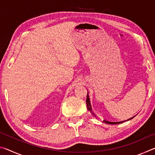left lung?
Segmentation results:
<instances>
[{
  "mask_svg": "<svg viewBox=\"0 0 155 155\" xmlns=\"http://www.w3.org/2000/svg\"><path fill=\"white\" fill-rule=\"evenodd\" d=\"M86 104H87V109H88L89 111H90L91 113V114H92L94 115V116L96 117V115L94 114V113L92 112V109H91V103H90V97H89V95H88V93H87V99H86ZM134 117H131V118L128 119L127 120H130L131 119H133ZM103 122L104 123H106V124H120V123L124 122L125 121H122V122H110V121H108V120H104Z\"/></svg>",
  "mask_w": 155,
  "mask_h": 155,
  "instance_id": "left-lung-1",
  "label": "left lung"
}]
</instances>
